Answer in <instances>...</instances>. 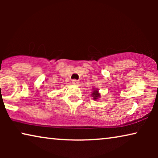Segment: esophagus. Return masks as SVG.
Here are the masks:
<instances>
[{
    "label": "esophagus",
    "mask_w": 158,
    "mask_h": 158,
    "mask_svg": "<svg viewBox=\"0 0 158 158\" xmlns=\"http://www.w3.org/2000/svg\"><path fill=\"white\" fill-rule=\"evenodd\" d=\"M72 83H73V84H74V85H77V84L79 83V81H77V80L74 79L72 81Z\"/></svg>",
    "instance_id": "obj_1"
}]
</instances>
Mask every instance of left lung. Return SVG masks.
I'll list each match as a JSON object with an SVG mask.
<instances>
[{
  "mask_svg": "<svg viewBox=\"0 0 158 158\" xmlns=\"http://www.w3.org/2000/svg\"><path fill=\"white\" fill-rule=\"evenodd\" d=\"M92 96L94 97V100H96V99H98V98H99V97H100V94H99L98 93V89L93 90Z\"/></svg>",
  "mask_w": 158,
  "mask_h": 158,
  "instance_id": "1",
  "label": "left lung"
}]
</instances>
